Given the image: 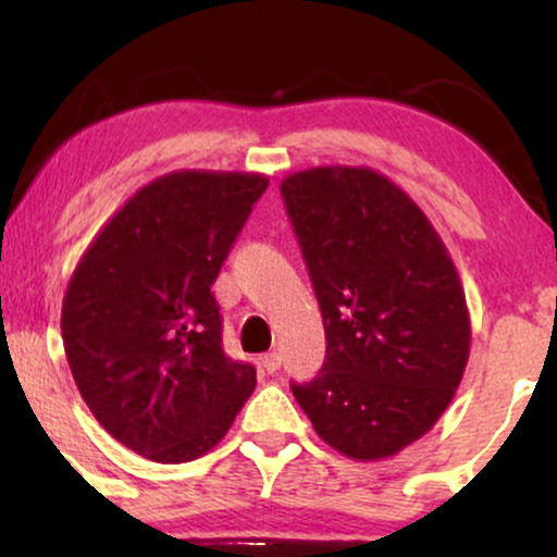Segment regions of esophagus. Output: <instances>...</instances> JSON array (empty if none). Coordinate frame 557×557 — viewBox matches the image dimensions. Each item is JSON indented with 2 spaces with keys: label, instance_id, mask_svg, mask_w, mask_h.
<instances>
[{
  "label": "esophagus",
  "instance_id": "34e87169",
  "mask_svg": "<svg viewBox=\"0 0 557 557\" xmlns=\"http://www.w3.org/2000/svg\"><path fill=\"white\" fill-rule=\"evenodd\" d=\"M259 363L267 374H274L280 369V354H264L259 359Z\"/></svg>",
  "mask_w": 557,
  "mask_h": 557
}]
</instances>
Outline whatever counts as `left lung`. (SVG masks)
Segmentation results:
<instances>
[{
	"mask_svg": "<svg viewBox=\"0 0 557 557\" xmlns=\"http://www.w3.org/2000/svg\"><path fill=\"white\" fill-rule=\"evenodd\" d=\"M309 267L327 359L290 385L319 437L354 461H385L437 424L471 348L450 251L400 185L327 164L280 183Z\"/></svg>",
	"mask_w": 557,
	"mask_h": 557,
	"instance_id": "8db88e82",
	"label": "left lung"
}]
</instances>
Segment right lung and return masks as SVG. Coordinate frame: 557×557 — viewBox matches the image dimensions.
Returning <instances> with one entry per match:
<instances>
[{
	"label": "right lung",
	"instance_id": "1",
	"mask_svg": "<svg viewBox=\"0 0 557 557\" xmlns=\"http://www.w3.org/2000/svg\"><path fill=\"white\" fill-rule=\"evenodd\" d=\"M270 177L175 170L96 233L62 298L81 398L117 443L157 463L201 458L257 387L222 350L212 283Z\"/></svg>",
	"mask_w": 557,
	"mask_h": 557
}]
</instances>
